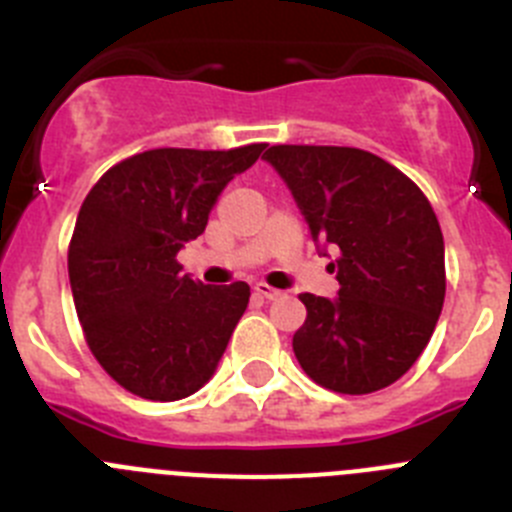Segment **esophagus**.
Segmentation results:
<instances>
[{
    "mask_svg": "<svg viewBox=\"0 0 512 512\" xmlns=\"http://www.w3.org/2000/svg\"><path fill=\"white\" fill-rule=\"evenodd\" d=\"M255 293L262 295V298H265V300H278L280 295H283V293H280V290L270 288V285H265V283H257L255 285Z\"/></svg>",
    "mask_w": 512,
    "mask_h": 512,
    "instance_id": "1",
    "label": "esophagus"
}]
</instances>
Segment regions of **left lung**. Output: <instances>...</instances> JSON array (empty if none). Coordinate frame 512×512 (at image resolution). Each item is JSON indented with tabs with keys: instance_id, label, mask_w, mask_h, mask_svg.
I'll return each instance as SVG.
<instances>
[{
	"instance_id": "left-lung-1",
	"label": "left lung",
	"mask_w": 512,
	"mask_h": 512,
	"mask_svg": "<svg viewBox=\"0 0 512 512\" xmlns=\"http://www.w3.org/2000/svg\"><path fill=\"white\" fill-rule=\"evenodd\" d=\"M262 159L288 184L315 247L336 252L338 298L303 293L293 351L315 384L371 394L407 374L444 303L437 214L409 176L348 146H270Z\"/></svg>"
}]
</instances>
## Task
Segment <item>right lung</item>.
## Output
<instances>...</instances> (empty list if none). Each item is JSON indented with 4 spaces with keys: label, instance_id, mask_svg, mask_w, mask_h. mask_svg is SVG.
<instances>
[{
    "label": "right lung",
    "instance_id": "obj_1",
    "mask_svg": "<svg viewBox=\"0 0 512 512\" xmlns=\"http://www.w3.org/2000/svg\"><path fill=\"white\" fill-rule=\"evenodd\" d=\"M262 151L154 148L105 171L85 197L68 252L75 310L98 364L131 394L184 399L217 371L250 285L197 283L176 255Z\"/></svg>",
    "mask_w": 512,
    "mask_h": 512
}]
</instances>
